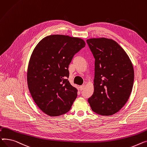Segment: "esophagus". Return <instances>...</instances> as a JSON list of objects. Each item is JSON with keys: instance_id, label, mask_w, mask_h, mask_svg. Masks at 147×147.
<instances>
[{"instance_id": "1", "label": "esophagus", "mask_w": 147, "mask_h": 147, "mask_svg": "<svg viewBox=\"0 0 147 147\" xmlns=\"http://www.w3.org/2000/svg\"><path fill=\"white\" fill-rule=\"evenodd\" d=\"M84 87H85V85H82L80 86V91H82V90H84Z\"/></svg>"}]
</instances>
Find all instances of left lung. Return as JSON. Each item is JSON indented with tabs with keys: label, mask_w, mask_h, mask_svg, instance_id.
I'll list each match as a JSON object with an SVG mask.
<instances>
[{
	"label": "left lung",
	"mask_w": 147,
	"mask_h": 147,
	"mask_svg": "<svg viewBox=\"0 0 147 147\" xmlns=\"http://www.w3.org/2000/svg\"><path fill=\"white\" fill-rule=\"evenodd\" d=\"M87 42L95 59L94 90L88 101L97 114L113 115L124 106L132 92V63L125 50L113 40L90 38Z\"/></svg>",
	"instance_id": "left-lung-1"
}]
</instances>
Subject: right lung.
I'll return each mask as SVG.
<instances>
[{"mask_svg":"<svg viewBox=\"0 0 147 147\" xmlns=\"http://www.w3.org/2000/svg\"><path fill=\"white\" fill-rule=\"evenodd\" d=\"M85 45L81 38L57 34L42 38L34 49L28 87L34 102L46 115L58 116L70 110L78 90L67 80L68 66Z\"/></svg>","mask_w":147,"mask_h":147,"instance_id":"right-lung-1","label":"right lung"}]
</instances>
